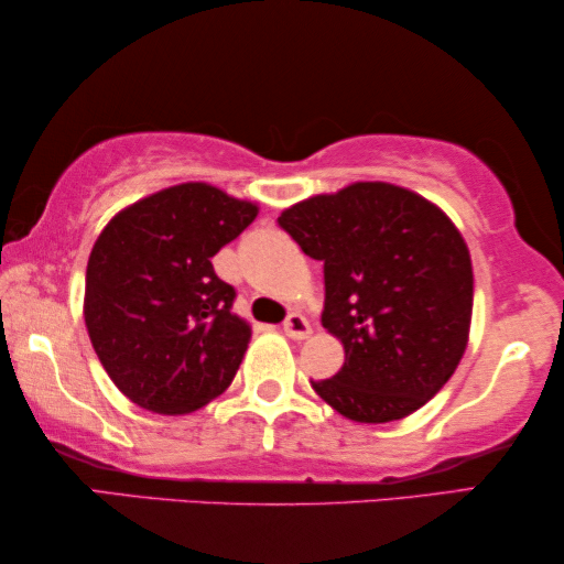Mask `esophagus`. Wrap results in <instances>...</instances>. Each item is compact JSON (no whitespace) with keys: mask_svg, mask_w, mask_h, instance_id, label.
<instances>
[{"mask_svg":"<svg viewBox=\"0 0 564 564\" xmlns=\"http://www.w3.org/2000/svg\"><path fill=\"white\" fill-rule=\"evenodd\" d=\"M282 330L290 338H295V341H303V338L311 336V323L305 321V315L290 313L288 318H284V323H282Z\"/></svg>","mask_w":564,"mask_h":564,"instance_id":"esophagus-1","label":"esophagus"}]
</instances>
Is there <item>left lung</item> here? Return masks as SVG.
<instances>
[{"label":"left lung","mask_w":564,"mask_h":564,"mask_svg":"<svg viewBox=\"0 0 564 564\" xmlns=\"http://www.w3.org/2000/svg\"><path fill=\"white\" fill-rule=\"evenodd\" d=\"M276 223L323 261L321 323L346 354L313 390L357 423L398 421L426 405L457 369L473 321V261L457 226L388 182L307 197Z\"/></svg>","instance_id":"8db88e82"}]
</instances>
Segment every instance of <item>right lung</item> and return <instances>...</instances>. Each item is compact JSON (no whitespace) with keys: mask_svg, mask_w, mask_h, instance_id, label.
<instances>
[{"mask_svg":"<svg viewBox=\"0 0 564 564\" xmlns=\"http://www.w3.org/2000/svg\"><path fill=\"white\" fill-rule=\"evenodd\" d=\"M259 207L205 182L166 187L107 223L87 264L84 323L105 372L145 411L182 415L234 382L251 326L213 257Z\"/></svg>","mask_w":564,"mask_h":564,"instance_id":"add662e5","label":"right lung"}]
</instances>
